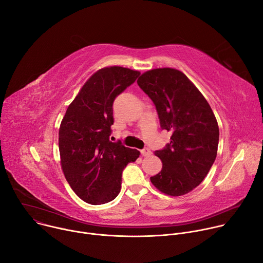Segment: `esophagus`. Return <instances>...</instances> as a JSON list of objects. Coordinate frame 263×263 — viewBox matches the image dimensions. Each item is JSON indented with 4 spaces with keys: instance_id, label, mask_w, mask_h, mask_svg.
<instances>
[{
    "instance_id": "34e87169",
    "label": "esophagus",
    "mask_w": 263,
    "mask_h": 263,
    "mask_svg": "<svg viewBox=\"0 0 263 263\" xmlns=\"http://www.w3.org/2000/svg\"><path fill=\"white\" fill-rule=\"evenodd\" d=\"M141 155H142V156H144V157L151 156V155H152V151H151L148 147H145V148L141 149Z\"/></svg>"
}]
</instances>
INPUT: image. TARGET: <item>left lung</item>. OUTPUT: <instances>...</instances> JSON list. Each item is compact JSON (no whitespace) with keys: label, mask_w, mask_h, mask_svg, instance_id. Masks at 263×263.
<instances>
[{"label":"left lung","mask_w":263,"mask_h":263,"mask_svg":"<svg viewBox=\"0 0 263 263\" xmlns=\"http://www.w3.org/2000/svg\"><path fill=\"white\" fill-rule=\"evenodd\" d=\"M137 82L155 103L162 129L172 133L165 148L155 152L163 167L151 181L165 194H187L206 178L217 155L219 129L212 108L179 70L154 69Z\"/></svg>","instance_id":"left-lung-1"}]
</instances>
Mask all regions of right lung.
Segmentation results:
<instances>
[{
	"mask_svg": "<svg viewBox=\"0 0 263 263\" xmlns=\"http://www.w3.org/2000/svg\"><path fill=\"white\" fill-rule=\"evenodd\" d=\"M139 75V71L122 67L100 69L83 84L61 123L58 146L66 180L91 205L117 197L123 169L140 156L121 141H109L114 100Z\"/></svg>",
	"mask_w": 263,
	"mask_h": 263,
	"instance_id": "obj_1",
	"label": "right lung"
}]
</instances>
